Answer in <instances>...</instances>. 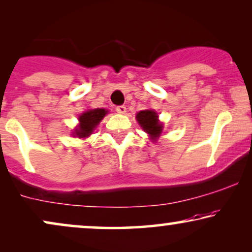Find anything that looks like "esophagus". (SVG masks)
Returning a JSON list of instances; mask_svg holds the SVG:
<instances>
[{
	"mask_svg": "<svg viewBox=\"0 0 252 252\" xmlns=\"http://www.w3.org/2000/svg\"><path fill=\"white\" fill-rule=\"evenodd\" d=\"M116 111L118 112V113H120V115H125L126 111H127V109H126L125 105H118L116 108Z\"/></svg>",
	"mask_w": 252,
	"mask_h": 252,
	"instance_id": "obj_1",
	"label": "esophagus"
}]
</instances>
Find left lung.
Here are the masks:
<instances>
[{"label": "left lung", "instance_id": "left-lung-1", "mask_svg": "<svg viewBox=\"0 0 252 252\" xmlns=\"http://www.w3.org/2000/svg\"><path fill=\"white\" fill-rule=\"evenodd\" d=\"M136 120L150 139L156 141L163 132V124L158 120V115L154 110H143L136 113Z\"/></svg>", "mask_w": 252, "mask_h": 252}]
</instances>
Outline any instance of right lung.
I'll list each match as a JSON object with an SVG mask.
<instances>
[{"mask_svg": "<svg viewBox=\"0 0 252 252\" xmlns=\"http://www.w3.org/2000/svg\"><path fill=\"white\" fill-rule=\"evenodd\" d=\"M108 110L105 109H91L81 113L79 116V125L74 129L73 135L80 137V139H86L91 134H93L96 126L101 123V120L104 118Z\"/></svg>", "mask_w": 252, "mask_h": 252, "instance_id": "1", "label": "right lung"}]
</instances>
